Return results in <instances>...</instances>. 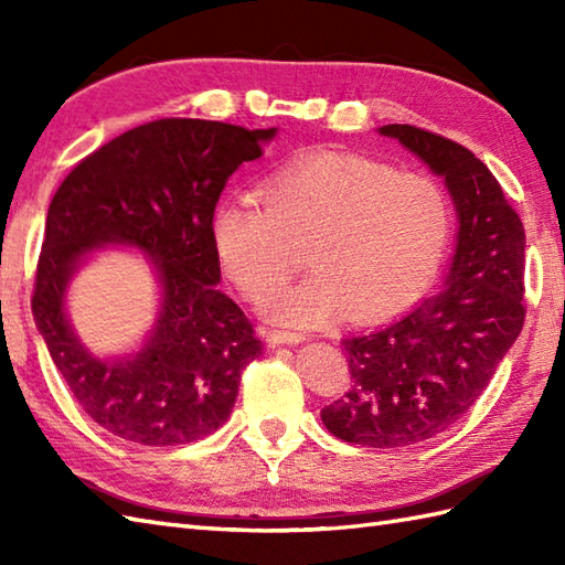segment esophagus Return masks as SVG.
Masks as SVG:
<instances>
[{
    "instance_id": "esophagus-1",
    "label": "esophagus",
    "mask_w": 565,
    "mask_h": 565,
    "mask_svg": "<svg viewBox=\"0 0 565 565\" xmlns=\"http://www.w3.org/2000/svg\"><path fill=\"white\" fill-rule=\"evenodd\" d=\"M267 340L274 347H279V344H298V342L306 340V334L303 332H296V330H269Z\"/></svg>"
}]
</instances>
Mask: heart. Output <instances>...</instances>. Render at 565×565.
<instances>
[{"instance_id": "obj_1", "label": "heart", "mask_w": 565, "mask_h": 565, "mask_svg": "<svg viewBox=\"0 0 565 565\" xmlns=\"http://www.w3.org/2000/svg\"><path fill=\"white\" fill-rule=\"evenodd\" d=\"M262 203L233 194L211 215L223 271L271 320L310 326L347 308L352 320L398 313L423 296L447 257L451 201L427 174L356 154H303L267 174ZM305 256L311 271L278 286Z\"/></svg>"}]
</instances>
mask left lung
Returning <instances> with one entry per match:
<instances>
[{"label": "left lung", "mask_w": 565, "mask_h": 565, "mask_svg": "<svg viewBox=\"0 0 565 565\" xmlns=\"http://www.w3.org/2000/svg\"><path fill=\"white\" fill-rule=\"evenodd\" d=\"M381 134L447 179L459 213L447 281L405 318L342 340L352 386L320 413L338 439L395 449L459 423L520 338L524 227L468 148L407 124H388Z\"/></svg>", "instance_id": "obj_1"}]
</instances>
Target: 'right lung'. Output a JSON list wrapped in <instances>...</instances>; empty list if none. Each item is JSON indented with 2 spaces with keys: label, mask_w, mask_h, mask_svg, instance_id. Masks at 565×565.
Here are the masks:
<instances>
[{
  "label": "right lung",
  "mask_w": 565,
  "mask_h": 565,
  "mask_svg": "<svg viewBox=\"0 0 565 565\" xmlns=\"http://www.w3.org/2000/svg\"><path fill=\"white\" fill-rule=\"evenodd\" d=\"M276 134L160 118L79 160L47 209L31 308L53 362L94 423L126 441L177 447L209 437L231 415L239 376L264 352L255 326L218 286L211 215L239 164ZM104 242L156 257L166 301L149 347L102 363L76 342L62 298L76 262Z\"/></svg>",
  "instance_id": "obj_1"
}]
</instances>
